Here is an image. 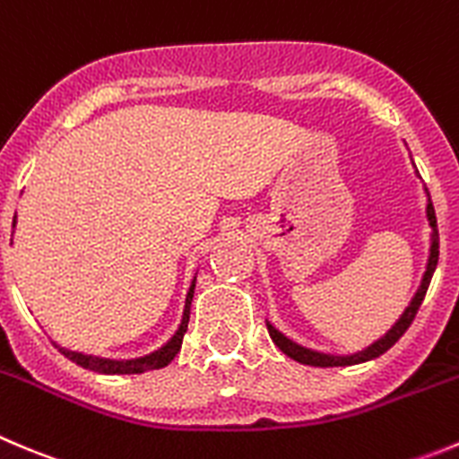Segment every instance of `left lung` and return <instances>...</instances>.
Listing matches in <instances>:
<instances>
[{
	"label": "left lung",
	"mask_w": 459,
	"mask_h": 459,
	"mask_svg": "<svg viewBox=\"0 0 459 459\" xmlns=\"http://www.w3.org/2000/svg\"><path fill=\"white\" fill-rule=\"evenodd\" d=\"M411 161H412V159H411ZM412 166H415V163H412ZM415 177H420L417 168H415ZM420 179H421V177H420ZM424 195H426V221H429V226H430L426 271H424V275H421V282H420V287H417L415 296L411 298V302H408V307H406V309H403V314L397 318V323H394L393 327H390L388 332L384 333V336L377 338L375 342H370L368 348L359 350V352H352V354H329V352H318V350L305 348V345L296 342V341H293V338L284 336V333L280 332V329L275 327L273 323H269V320H266V329H269L271 341H273L275 345H278V348L282 350V352L287 354L289 359H293V361H298V363H305V366H316V368L357 366V363L372 361V359H377V357H381V354H384V352H388V350L393 348L394 342H397L399 338L403 336V332H406V329L411 327L412 318H415V314H417V309H420L421 300H424L426 291H429V284H430V280H433V273H435V269H437V260H439L437 217H435V208H433V202H430V195H429V190H426V186H424Z\"/></svg>",
	"instance_id": "left-lung-1"
}]
</instances>
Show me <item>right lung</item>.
<instances>
[{"label": "right lung", "instance_id": "1", "mask_svg": "<svg viewBox=\"0 0 459 459\" xmlns=\"http://www.w3.org/2000/svg\"><path fill=\"white\" fill-rule=\"evenodd\" d=\"M15 224L17 220H13V233H15ZM13 244V242H11ZM195 284H197V275L190 282L188 293H186V302H184V314H181V323L177 327V332L163 342L161 348L154 350V352L143 354V357L136 359H105V357H96V354H84V352H75V350H66L62 345H57L53 341L57 350L65 354L69 361L78 363L80 368L84 370L98 372V375H143L148 370H159V368H166L172 359L177 357V352L181 350V342H184V333L188 329V320H190V302H193L195 296Z\"/></svg>", "mask_w": 459, "mask_h": 459}]
</instances>
